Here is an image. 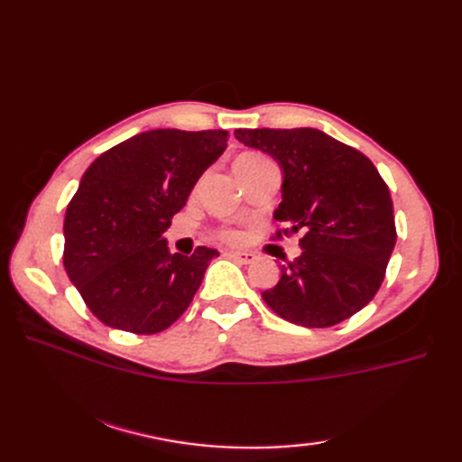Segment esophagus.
<instances>
[{"label":"esophagus","mask_w":462,"mask_h":462,"mask_svg":"<svg viewBox=\"0 0 462 462\" xmlns=\"http://www.w3.org/2000/svg\"><path fill=\"white\" fill-rule=\"evenodd\" d=\"M226 256L236 260L240 263H252L254 260H256V254L252 252H238V250H232V252H226Z\"/></svg>","instance_id":"esophagus-1"}]
</instances>
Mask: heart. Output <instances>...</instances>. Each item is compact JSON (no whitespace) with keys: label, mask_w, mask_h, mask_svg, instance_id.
Segmentation results:
<instances>
[{"label":"heart","mask_w":462,"mask_h":462,"mask_svg":"<svg viewBox=\"0 0 462 462\" xmlns=\"http://www.w3.org/2000/svg\"><path fill=\"white\" fill-rule=\"evenodd\" d=\"M263 161H268V159L260 152H244L238 156L236 164H258ZM218 236L226 242H240L242 240V234L238 230H220Z\"/></svg>","instance_id":"b5f03b06"}]
</instances>
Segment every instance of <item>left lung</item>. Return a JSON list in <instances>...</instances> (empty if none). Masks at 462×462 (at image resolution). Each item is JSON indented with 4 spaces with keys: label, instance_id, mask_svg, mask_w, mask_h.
<instances>
[{
    "label": "left lung",
    "instance_id": "left-lung-1",
    "mask_svg": "<svg viewBox=\"0 0 462 462\" xmlns=\"http://www.w3.org/2000/svg\"><path fill=\"white\" fill-rule=\"evenodd\" d=\"M236 139L283 171L273 218L301 234V256L282 266L263 301L303 328H331L375 298L395 248L393 200L375 164L318 129H238Z\"/></svg>",
    "mask_w": 462,
    "mask_h": 462
}]
</instances>
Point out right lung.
Wrapping results in <instances>:
<instances>
[{
	"label": "right lung",
	"mask_w": 462,
	"mask_h": 462,
	"mask_svg": "<svg viewBox=\"0 0 462 462\" xmlns=\"http://www.w3.org/2000/svg\"><path fill=\"white\" fill-rule=\"evenodd\" d=\"M228 131L156 129L95 159L65 212L63 266L105 326L152 336L179 319L218 252L171 254L162 234Z\"/></svg>",
	"instance_id": "obj_1"
}]
</instances>
